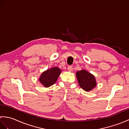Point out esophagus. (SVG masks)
<instances>
[{
  "mask_svg": "<svg viewBox=\"0 0 129 129\" xmlns=\"http://www.w3.org/2000/svg\"><path fill=\"white\" fill-rule=\"evenodd\" d=\"M68 71H69V72H72V70H73L72 66H71V65H70V66H68Z\"/></svg>",
  "mask_w": 129,
  "mask_h": 129,
  "instance_id": "obj_1",
  "label": "esophagus"
}]
</instances>
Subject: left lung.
<instances>
[{
  "mask_svg": "<svg viewBox=\"0 0 129 129\" xmlns=\"http://www.w3.org/2000/svg\"><path fill=\"white\" fill-rule=\"evenodd\" d=\"M76 76L79 85L86 91H90L96 86V81L94 76L85 70L78 71Z\"/></svg>",
  "mask_w": 129,
  "mask_h": 129,
  "instance_id": "obj_1",
  "label": "left lung"
}]
</instances>
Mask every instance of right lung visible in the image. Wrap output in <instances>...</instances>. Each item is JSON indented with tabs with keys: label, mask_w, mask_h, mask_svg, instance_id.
I'll return each instance as SVG.
<instances>
[{
	"label": "right lung",
	"mask_w": 129,
	"mask_h": 129,
	"mask_svg": "<svg viewBox=\"0 0 129 129\" xmlns=\"http://www.w3.org/2000/svg\"><path fill=\"white\" fill-rule=\"evenodd\" d=\"M61 71L58 67L51 68L44 72L39 78V81L45 87H48L56 83Z\"/></svg>",
	"instance_id": "add662e5"
}]
</instances>
